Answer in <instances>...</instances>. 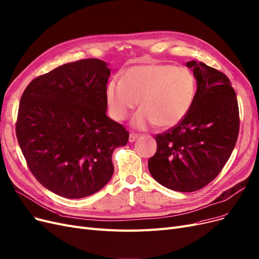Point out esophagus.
Returning a JSON list of instances; mask_svg holds the SVG:
<instances>
[{"label": "esophagus", "mask_w": 259, "mask_h": 259, "mask_svg": "<svg viewBox=\"0 0 259 259\" xmlns=\"http://www.w3.org/2000/svg\"><path fill=\"white\" fill-rule=\"evenodd\" d=\"M139 138V134H136V133H130L129 136V142L130 143H133L134 141H137Z\"/></svg>", "instance_id": "esophagus-1"}]
</instances>
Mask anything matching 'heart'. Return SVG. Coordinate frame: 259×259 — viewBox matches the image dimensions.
Here are the masks:
<instances>
[{
  "instance_id": "1",
  "label": "heart",
  "mask_w": 259,
  "mask_h": 259,
  "mask_svg": "<svg viewBox=\"0 0 259 259\" xmlns=\"http://www.w3.org/2000/svg\"><path fill=\"white\" fill-rule=\"evenodd\" d=\"M196 91V78L186 67L147 63L129 67L123 78H112L106 87V99L116 120L125 119L141 104L131 119L133 128H171L187 115Z\"/></svg>"
}]
</instances>
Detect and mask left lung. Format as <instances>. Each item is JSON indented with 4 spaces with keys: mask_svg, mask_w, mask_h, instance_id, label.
Here are the masks:
<instances>
[{
    "mask_svg": "<svg viewBox=\"0 0 259 259\" xmlns=\"http://www.w3.org/2000/svg\"><path fill=\"white\" fill-rule=\"evenodd\" d=\"M197 91L187 115L157 134L155 154L148 169L157 183L176 192L190 193L215 179L235 147L239 132L237 97L229 78L200 61H188Z\"/></svg>",
    "mask_w": 259,
    "mask_h": 259,
    "instance_id": "obj_1",
    "label": "left lung"
}]
</instances>
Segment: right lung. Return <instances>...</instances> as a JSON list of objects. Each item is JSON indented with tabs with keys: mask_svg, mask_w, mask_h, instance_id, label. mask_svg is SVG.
Listing matches in <instances>:
<instances>
[{
	"mask_svg": "<svg viewBox=\"0 0 259 259\" xmlns=\"http://www.w3.org/2000/svg\"><path fill=\"white\" fill-rule=\"evenodd\" d=\"M99 59L66 63L33 79L21 97L16 126L30 171L54 194L91 196L114 172L112 153L129 132L107 116L111 70Z\"/></svg>",
	"mask_w": 259,
	"mask_h": 259,
	"instance_id": "1",
	"label": "right lung"
}]
</instances>
